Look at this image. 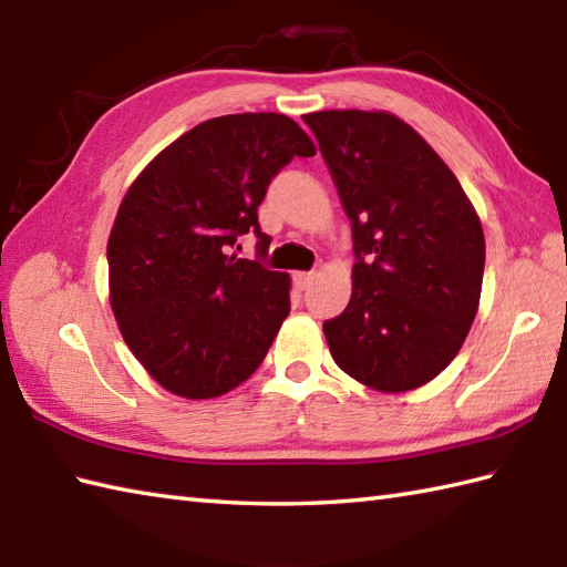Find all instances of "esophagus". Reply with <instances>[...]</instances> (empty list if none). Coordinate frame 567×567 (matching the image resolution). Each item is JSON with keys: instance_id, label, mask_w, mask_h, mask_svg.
Listing matches in <instances>:
<instances>
[{"instance_id": "1", "label": "esophagus", "mask_w": 567, "mask_h": 567, "mask_svg": "<svg viewBox=\"0 0 567 567\" xmlns=\"http://www.w3.org/2000/svg\"><path fill=\"white\" fill-rule=\"evenodd\" d=\"M312 279H316V271H296L293 274V281L300 291H306V288L312 284Z\"/></svg>"}]
</instances>
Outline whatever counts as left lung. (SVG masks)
<instances>
[{"instance_id":"obj_1","label":"left lung","mask_w":567,"mask_h":567,"mask_svg":"<svg viewBox=\"0 0 567 567\" xmlns=\"http://www.w3.org/2000/svg\"><path fill=\"white\" fill-rule=\"evenodd\" d=\"M303 121L354 237L351 298L322 324L334 363L381 393L442 373L481 303L485 235L456 174L388 111H316Z\"/></svg>"}]
</instances>
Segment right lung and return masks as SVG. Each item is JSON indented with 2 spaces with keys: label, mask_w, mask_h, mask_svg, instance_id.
Listing matches in <instances>:
<instances>
[{
  "label": "right lung",
  "mask_w": 567,
  "mask_h": 567,
  "mask_svg": "<svg viewBox=\"0 0 567 567\" xmlns=\"http://www.w3.org/2000/svg\"><path fill=\"white\" fill-rule=\"evenodd\" d=\"M316 145L284 113L198 123L125 192L109 235V300L133 357L169 393L208 400L245 383L291 312V276L228 255L255 230L274 174Z\"/></svg>",
  "instance_id": "obj_1"
}]
</instances>
